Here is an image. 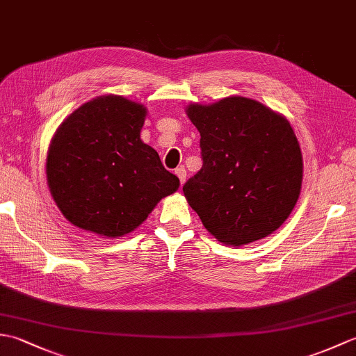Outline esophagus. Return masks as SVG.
I'll use <instances>...</instances> for the list:
<instances>
[{"label":"esophagus","mask_w":356,"mask_h":356,"mask_svg":"<svg viewBox=\"0 0 356 356\" xmlns=\"http://www.w3.org/2000/svg\"><path fill=\"white\" fill-rule=\"evenodd\" d=\"M176 176L180 179V184H185L186 180V170L184 168V166H179V168H176Z\"/></svg>","instance_id":"esophagus-1"}]
</instances>
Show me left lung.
<instances>
[{
	"instance_id": "left-lung-1",
	"label": "left lung",
	"mask_w": 356,
	"mask_h": 356,
	"mask_svg": "<svg viewBox=\"0 0 356 356\" xmlns=\"http://www.w3.org/2000/svg\"><path fill=\"white\" fill-rule=\"evenodd\" d=\"M186 115L200 133L203 165L184 194L208 232L238 248L277 231L303 180V156L289 120L243 96L191 104Z\"/></svg>"
}]
</instances>
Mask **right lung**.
I'll return each mask as SVG.
<instances>
[{
  "mask_svg": "<svg viewBox=\"0 0 356 356\" xmlns=\"http://www.w3.org/2000/svg\"><path fill=\"white\" fill-rule=\"evenodd\" d=\"M147 108L107 95L82 104L51 138L45 172L64 217L102 237L134 231L166 195L177 176L140 140Z\"/></svg>",
  "mask_w": 356,
  "mask_h": 356,
  "instance_id": "1",
  "label": "right lung"
}]
</instances>
